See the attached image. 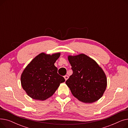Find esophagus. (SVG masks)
<instances>
[{"label": "esophagus", "mask_w": 128, "mask_h": 128, "mask_svg": "<svg viewBox=\"0 0 128 128\" xmlns=\"http://www.w3.org/2000/svg\"><path fill=\"white\" fill-rule=\"evenodd\" d=\"M64 78H65V80H67L68 79V75H65V76H64Z\"/></svg>", "instance_id": "34e87169"}]
</instances>
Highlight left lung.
<instances>
[{
  "label": "left lung",
  "instance_id": "obj_1",
  "mask_svg": "<svg viewBox=\"0 0 128 128\" xmlns=\"http://www.w3.org/2000/svg\"><path fill=\"white\" fill-rule=\"evenodd\" d=\"M68 60L73 73L65 83L72 94L86 103L98 100L107 86V78L102 68L93 59L83 53L68 56Z\"/></svg>",
  "mask_w": 128,
  "mask_h": 128
}]
</instances>
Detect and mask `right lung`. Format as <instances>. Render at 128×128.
<instances>
[{
	"label": "right lung",
	"mask_w": 128,
	"mask_h": 128,
	"mask_svg": "<svg viewBox=\"0 0 128 128\" xmlns=\"http://www.w3.org/2000/svg\"><path fill=\"white\" fill-rule=\"evenodd\" d=\"M60 55V52L51 55L41 53L25 68L21 82L30 97L36 100H46L54 93L60 84L65 81L63 77L58 74L54 65Z\"/></svg>",
	"instance_id": "obj_1"
}]
</instances>
